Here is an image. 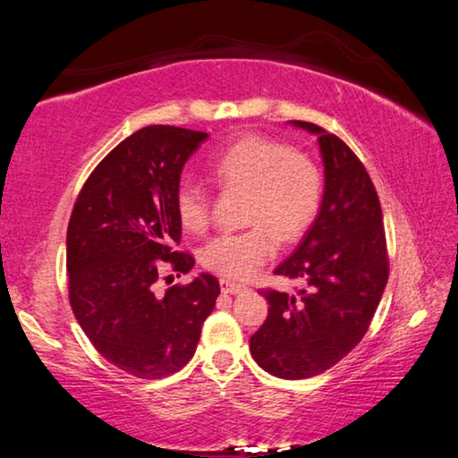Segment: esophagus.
<instances>
[{
  "mask_svg": "<svg viewBox=\"0 0 458 458\" xmlns=\"http://www.w3.org/2000/svg\"><path fill=\"white\" fill-rule=\"evenodd\" d=\"M220 289H222V293L238 294V293L246 291V286L240 284V283H234V281H228V278H220Z\"/></svg>",
  "mask_w": 458,
  "mask_h": 458,
  "instance_id": "obj_1",
  "label": "esophagus"
}]
</instances>
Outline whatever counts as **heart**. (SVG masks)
Returning a JSON list of instances; mask_svg holds the SVG:
<instances>
[{"mask_svg":"<svg viewBox=\"0 0 458 458\" xmlns=\"http://www.w3.org/2000/svg\"><path fill=\"white\" fill-rule=\"evenodd\" d=\"M212 174L222 188L248 191L246 222L257 226L218 234L201 248V265L226 278H248L273 259L275 237L299 238L321 204L323 182L311 159L260 135H244L216 155ZM175 212L190 232L206 228L210 196L204 185L183 177L175 190Z\"/></svg>","mask_w":458,"mask_h":458,"instance_id":"heart-1","label":"heart"}]
</instances>
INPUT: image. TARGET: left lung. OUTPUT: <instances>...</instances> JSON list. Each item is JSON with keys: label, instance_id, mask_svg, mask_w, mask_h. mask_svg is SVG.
<instances>
[{"label": "left lung", "instance_id": "1", "mask_svg": "<svg viewBox=\"0 0 458 458\" xmlns=\"http://www.w3.org/2000/svg\"><path fill=\"white\" fill-rule=\"evenodd\" d=\"M317 137L323 198L294 252L275 268L305 286L297 294L262 291L268 317L250 337L259 366L283 379L323 374L366 335L387 283L382 208L366 167L339 137L289 121Z\"/></svg>", "mask_w": 458, "mask_h": 458}]
</instances>
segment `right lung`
Returning <instances> with one entry per match:
<instances>
[{
	"instance_id": "right-lung-1",
	"label": "right lung",
	"mask_w": 458,
	"mask_h": 458,
	"mask_svg": "<svg viewBox=\"0 0 458 458\" xmlns=\"http://www.w3.org/2000/svg\"><path fill=\"white\" fill-rule=\"evenodd\" d=\"M208 137L172 125L139 129L90 174L68 222L76 321L97 352L131 376L157 379L183 368L220 294L218 278L206 273L164 297L155 293L165 262L183 275L196 265L172 250L182 236L175 190Z\"/></svg>"
}]
</instances>
